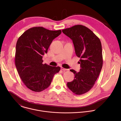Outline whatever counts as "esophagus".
Returning a JSON list of instances; mask_svg holds the SVG:
<instances>
[{
    "label": "esophagus",
    "mask_w": 121,
    "mask_h": 121,
    "mask_svg": "<svg viewBox=\"0 0 121 121\" xmlns=\"http://www.w3.org/2000/svg\"><path fill=\"white\" fill-rule=\"evenodd\" d=\"M61 69L63 71H67V70H69L68 69H65V68H62V67L61 68Z\"/></svg>",
    "instance_id": "obj_1"
}]
</instances>
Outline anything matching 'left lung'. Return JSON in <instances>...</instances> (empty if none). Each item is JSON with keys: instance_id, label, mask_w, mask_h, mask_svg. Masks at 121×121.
<instances>
[{"instance_id": "1", "label": "left lung", "mask_w": 121, "mask_h": 121, "mask_svg": "<svg viewBox=\"0 0 121 121\" xmlns=\"http://www.w3.org/2000/svg\"><path fill=\"white\" fill-rule=\"evenodd\" d=\"M73 41L76 56L80 58L79 72L70 71L75 75L67 86L74 94L81 95L95 84L103 64L102 44L99 38L85 26L77 25L62 30Z\"/></svg>"}]
</instances>
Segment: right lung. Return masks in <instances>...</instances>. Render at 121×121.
Returning a JSON list of instances; mask_svg holds the SVG:
<instances>
[{
  "mask_svg": "<svg viewBox=\"0 0 121 121\" xmlns=\"http://www.w3.org/2000/svg\"><path fill=\"white\" fill-rule=\"evenodd\" d=\"M60 30L52 31L34 27L18 39L15 63L18 74L27 88L41 92L50 86L54 75L60 68L42 63V56L47 53L53 39L61 34Z\"/></svg>",
  "mask_w": 121,
  "mask_h": 121,
  "instance_id": "1",
  "label": "right lung"
}]
</instances>
